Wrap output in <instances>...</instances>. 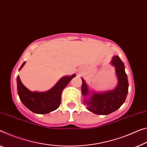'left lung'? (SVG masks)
Here are the masks:
<instances>
[{
	"label": "left lung",
	"mask_w": 147,
	"mask_h": 147,
	"mask_svg": "<svg viewBox=\"0 0 147 147\" xmlns=\"http://www.w3.org/2000/svg\"><path fill=\"white\" fill-rule=\"evenodd\" d=\"M110 63L115 67L118 78V85L114 89L105 92L91 91L84 79L81 78L83 103L87 105L89 111L95 114L108 115L116 111L125 102L127 95L129 84L124 64L118 56H113Z\"/></svg>",
	"instance_id": "8db88e82"
}]
</instances>
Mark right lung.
Returning <instances> with one entry per match:
<instances>
[{
  "instance_id": "1",
  "label": "right lung",
  "mask_w": 147,
  "mask_h": 147,
  "mask_svg": "<svg viewBox=\"0 0 147 147\" xmlns=\"http://www.w3.org/2000/svg\"><path fill=\"white\" fill-rule=\"evenodd\" d=\"M25 64L26 62L22 64L19 70L24 67ZM76 76V74H73L70 76L62 77L55 86L47 91L33 92L24 86L18 76V93L20 100L29 110L35 114H45L50 113L59 107L63 89Z\"/></svg>"
}]
</instances>
